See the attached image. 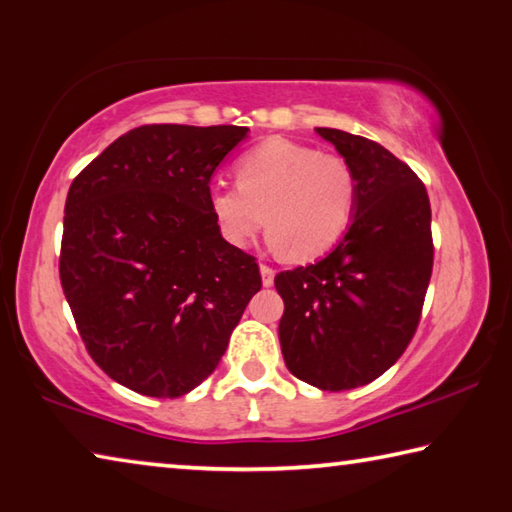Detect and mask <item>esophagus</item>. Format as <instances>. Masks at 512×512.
Listing matches in <instances>:
<instances>
[{
	"mask_svg": "<svg viewBox=\"0 0 512 512\" xmlns=\"http://www.w3.org/2000/svg\"><path fill=\"white\" fill-rule=\"evenodd\" d=\"M259 273H262V284L264 287H271L275 280V271L268 264H259Z\"/></svg>",
	"mask_w": 512,
	"mask_h": 512,
	"instance_id": "34e87169",
	"label": "esophagus"
}]
</instances>
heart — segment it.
Wrapping results in <instances>:
<instances>
[{"label":"heart","instance_id":"obj_1","mask_svg":"<svg viewBox=\"0 0 512 512\" xmlns=\"http://www.w3.org/2000/svg\"><path fill=\"white\" fill-rule=\"evenodd\" d=\"M237 187L210 194L221 237L248 248L268 225L273 244L293 262H311L352 228L359 180L348 158L287 137H268L235 164Z\"/></svg>","mask_w":512,"mask_h":512}]
</instances>
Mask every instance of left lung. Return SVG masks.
<instances>
[{"instance_id": "left-lung-1", "label": "left lung", "mask_w": 512, "mask_h": 512, "mask_svg": "<svg viewBox=\"0 0 512 512\" xmlns=\"http://www.w3.org/2000/svg\"><path fill=\"white\" fill-rule=\"evenodd\" d=\"M359 180L352 228L316 264L275 275L282 357L320 391H350L393 366L420 323L433 268L431 205L409 164L384 146L316 128Z\"/></svg>"}]
</instances>
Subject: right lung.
<instances>
[{"mask_svg":"<svg viewBox=\"0 0 512 512\" xmlns=\"http://www.w3.org/2000/svg\"><path fill=\"white\" fill-rule=\"evenodd\" d=\"M246 126L146 124L117 137L67 192L60 284L94 363L173 400L219 366L257 259L221 237L210 180Z\"/></svg>","mask_w":512,"mask_h":512,"instance_id":"add662e5","label":"right lung"}]
</instances>
